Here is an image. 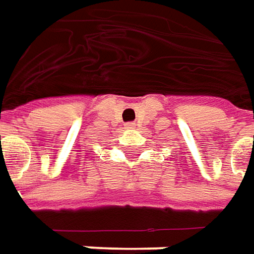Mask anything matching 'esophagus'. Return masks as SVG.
I'll use <instances>...</instances> for the list:
<instances>
[{"label": "esophagus", "instance_id": "obj_1", "mask_svg": "<svg viewBox=\"0 0 254 254\" xmlns=\"http://www.w3.org/2000/svg\"><path fill=\"white\" fill-rule=\"evenodd\" d=\"M127 128H135V123H127L126 124Z\"/></svg>", "mask_w": 254, "mask_h": 254}]
</instances>
